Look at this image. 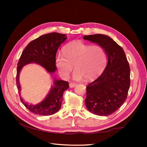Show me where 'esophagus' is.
<instances>
[{
    "label": "esophagus",
    "instance_id": "esophagus-1",
    "mask_svg": "<svg viewBox=\"0 0 147 147\" xmlns=\"http://www.w3.org/2000/svg\"><path fill=\"white\" fill-rule=\"evenodd\" d=\"M77 85V83H70V84H69V86H70V88H74V87L76 86Z\"/></svg>",
    "mask_w": 147,
    "mask_h": 147
}]
</instances>
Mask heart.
<instances>
[{
  "mask_svg": "<svg viewBox=\"0 0 147 147\" xmlns=\"http://www.w3.org/2000/svg\"><path fill=\"white\" fill-rule=\"evenodd\" d=\"M107 63L106 53L99 45L90 46L80 41L70 42L63 49V55L56 57V65L64 77L72 71L75 80H92L104 72Z\"/></svg>",
  "mask_w": 147,
  "mask_h": 147,
  "instance_id": "b5f03b06",
  "label": "heart"
}]
</instances>
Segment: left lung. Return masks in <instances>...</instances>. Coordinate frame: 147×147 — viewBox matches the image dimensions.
I'll list each match as a JSON object with an SVG mask.
<instances>
[{"mask_svg": "<svg viewBox=\"0 0 147 147\" xmlns=\"http://www.w3.org/2000/svg\"><path fill=\"white\" fill-rule=\"evenodd\" d=\"M83 39L104 49L108 63L104 72L86 86V108L99 116L113 113L125 102L130 86V67L123 49L103 34L84 35Z\"/></svg>", "mask_w": 147, "mask_h": 147, "instance_id": "obj_1", "label": "left lung"}]
</instances>
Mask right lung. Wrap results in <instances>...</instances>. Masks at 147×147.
Wrapping results in <instances>:
<instances>
[{"mask_svg":"<svg viewBox=\"0 0 147 147\" xmlns=\"http://www.w3.org/2000/svg\"><path fill=\"white\" fill-rule=\"evenodd\" d=\"M66 35L52 32L42 35L30 42L22 53L17 66L16 82L20 100L24 106L31 112L39 115H51L56 113L63 102L64 92L67 90L69 84L67 82L55 80L54 83L48 95L44 100L36 105L26 103L20 96L21 85L19 81L20 71L23 67L32 63L42 66L48 72L54 73L56 70V52L67 39Z\"/></svg>","mask_w":147,"mask_h":147,"instance_id":"add662e5","label":"right lung"}]
</instances>
